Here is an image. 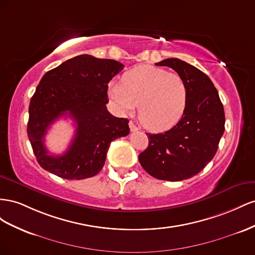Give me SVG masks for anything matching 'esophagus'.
I'll use <instances>...</instances> for the list:
<instances>
[{
  "mask_svg": "<svg viewBox=\"0 0 255 255\" xmlns=\"http://www.w3.org/2000/svg\"><path fill=\"white\" fill-rule=\"evenodd\" d=\"M129 128H130V130H131L132 132H133V131H136V130H139V128H137L132 122H129Z\"/></svg>",
  "mask_w": 255,
  "mask_h": 255,
  "instance_id": "obj_1",
  "label": "esophagus"
}]
</instances>
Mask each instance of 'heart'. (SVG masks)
I'll list each match as a JSON object with an SVG mask.
<instances>
[{
    "mask_svg": "<svg viewBox=\"0 0 255 255\" xmlns=\"http://www.w3.org/2000/svg\"><path fill=\"white\" fill-rule=\"evenodd\" d=\"M109 96L124 113L139 105V120L149 131L162 132L176 126L188 105V87L179 75L150 65L125 72L122 82L109 85Z\"/></svg>",
    "mask_w": 255,
    "mask_h": 255,
    "instance_id": "b5f03b06",
    "label": "heart"
}]
</instances>
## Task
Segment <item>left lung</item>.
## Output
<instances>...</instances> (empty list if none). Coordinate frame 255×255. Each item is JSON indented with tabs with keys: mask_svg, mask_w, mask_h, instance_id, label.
<instances>
[{
	"mask_svg": "<svg viewBox=\"0 0 255 255\" xmlns=\"http://www.w3.org/2000/svg\"><path fill=\"white\" fill-rule=\"evenodd\" d=\"M175 70L188 87L183 119L163 133H146L148 146L139 155L143 169L161 180L190 178L216 155L224 132V109L214 83L204 72L179 59L156 64Z\"/></svg>",
	"mask_w": 255,
	"mask_h": 255,
	"instance_id": "1",
	"label": "left lung"
}]
</instances>
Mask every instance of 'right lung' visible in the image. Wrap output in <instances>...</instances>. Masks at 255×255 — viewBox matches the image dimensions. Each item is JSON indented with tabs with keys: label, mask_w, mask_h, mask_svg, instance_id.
<instances>
[{
	"label": "right lung",
	"mask_w": 255,
	"mask_h": 255,
	"mask_svg": "<svg viewBox=\"0 0 255 255\" xmlns=\"http://www.w3.org/2000/svg\"><path fill=\"white\" fill-rule=\"evenodd\" d=\"M124 68L118 61L78 55L46 72L28 108L27 135L42 169L66 179L95 176L110 144L129 134V121L107 110L108 83ZM76 123V133L63 155H50L44 146L48 127L62 116Z\"/></svg>",
	"instance_id": "obj_1"
}]
</instances>
